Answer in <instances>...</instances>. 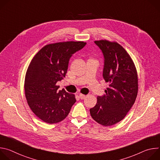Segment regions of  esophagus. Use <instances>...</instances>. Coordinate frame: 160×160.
<instances>
[{"label": "esophagus", "instance_id": "obj_1", "mask_svg": "<svg viewBox=\"0 0 160 160\" xmlns=\"http://www.w3.org/2000/svg\"><path fill=\"white\" fill-rule=\"evenodd\" d=\"M86 96L84 95V94H79V98L81 99H84L85 98Z\"/></svg>", "mask_w": 160, "mask_h": 160}]
</instances>
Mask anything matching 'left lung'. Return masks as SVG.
Returning <instances> with one entry per match:
<instances>
[{
    "label": "left lung",
    "mask_w": 160,
    "mask_h": 160,
    "mask_svg": "<svg viewBox=\"0 0 160 160\" xmlns=\"http://www.w3.org/2000/svg\"><path fill=\"white\" fill-rule=\"evenodd\" d=\"M104 58L103 78L109 83L106 94L97 98L90 109L92 118L105 126L122 120L135 102L138 92V77L135 64L125 49L116 42H94Z\"/></svg>",
    "instance_id": "obj_1"
}]
</instances>
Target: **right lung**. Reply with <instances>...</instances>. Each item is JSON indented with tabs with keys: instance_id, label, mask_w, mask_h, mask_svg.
I'll return each mask as SVG.
<instances>
[{
	"instance_id": "obj_1",
	"label": "right lung",
	"mask_w": 160,
	"mask_h": 160,
	"mask_svg": "<svg viewBox=\"0 0 160 160\" xmlns=\"http://www.w3.org/2000/svg\"><path fill=\"white\" fill-rule=\"evenodd\" d=\"M86 42H64L45 45L33 57L25 80V97L32 111L49 124L63 120L76 102L73 94L58 90V82L65 77L72 56Z\"/></svg>"
}]
</instances>
